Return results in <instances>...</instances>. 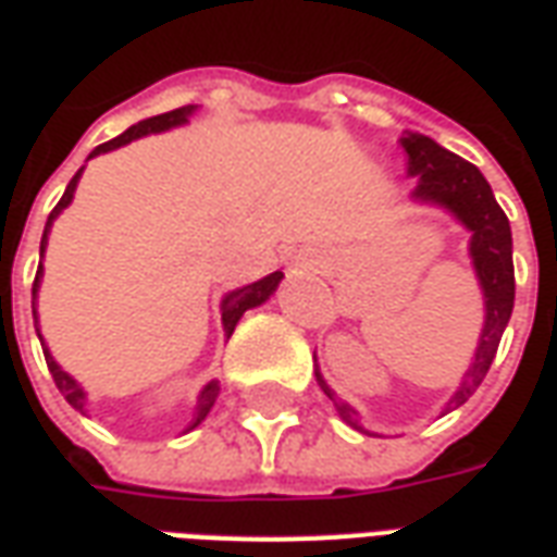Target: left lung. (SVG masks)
<instances>
[{"label":"left lung","mask_w":557,"mask_h":557,"mask_svg":"<svg viewBox=\"0 0 557 557\" xmlns=\"http://www.w3.org/2000/svg\"><path fill=\"white\" fill-rule=\"evenodd\" d=\"M401 149L408 156V176L417 180L411 197L417 203H432V207L447 209L449 215L471 231L468 255L474 263L476 282L483 290V306H486V321L483 333L476 342L474 360L468 366V372L461 374L459 389L449 396L441 417L456 411L468 398L474 396V389L483 384L488 366L495 360L500 345V335L507 330L512 314V297H516V275H512V234L510 222L498 207V200L492 195V185L486 176L476 171L471 161L453 156L449 149L435 144L425 134L408 132L401 137ZM314 377L321 389L330 396L338 417L357 429L362 435H377L372 429H366L357 408H350L348 401L335 396V389L323 381L321 369H314Z\"/></svg>","instance_id":"8db88e82"}]
</instances>
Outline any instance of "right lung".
<instances>
[{"mask_svg":"<svg viewBox=\"0 0 557 557\" xmlns=\"http://www.w3.org/2000/svg\"><path fill=\"white\" fill-rule=\"evenodd\" d=\"M195 110H197L195 104H188V108H176V110H171V113H161V116H149V120L137 122V125H132L128 132H122L120 137H113V140H108V144L96 146V149L89 152V159H96V156H101V152H110V149H120V146L132 144V140H137V137H146V134H159V132H168V128H176V125H185V122H188V116H191ZM81 173H83V168L74 173V180H71L69 188H65V195H62V200H59L57 207H53L50 219H47L45 236H41V258H45L47 236H50V227H53V222H57V215L62 212V209L69 207L71 200H74V191H77V183H81ZM41 272H45V267L38 263V275H35V285H33L35 323H38V285H41ZM282 278H285L282 272H270L267 278L251 282V285H246V287H236V290H231V294L222 299V323H224V335H227V338L234 335L236 323H239V318H243L248 309H255V306H260V302H267V299L275 294V287H278V282H282ZM38 338H41V330H38ZM41 348H45L47 369H50V374H53L59 393L65 396V401H69L74 411L86 413V389H83V386L77 384V381H74L69 372H62V366H59V362L53 360V354L47 350L45 338H41ZM219 389H222V386H219V381H209V384L200 389V396H197V408H195L197 413H195V423H191V429L207 420V413L212 411V405H215V398H219Z\"/></svg>","mask_w":557,"mask_h":557,"instance_id":"add662e5","label":"right lung"}]
</instances>
